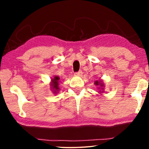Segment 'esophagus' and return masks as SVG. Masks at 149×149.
<instances>
[{
    "label": "esophagus",
    "mask_w": 149,
    "mask_h": 149,
    "mask_svg": "<svg viewBox=\"0 0 149 149\" xmlns=\"http://www.w3.org/2000/svg\"><path fill=\"white\" fill-rule=\"evenodd\" d=\"M74 74L77 75V76H81V75H82V74H83V72H82V71H81V70H79V71H78V72H75Z\"/></svg>",
    "instance_id": "34e87169"
}]
</instances>
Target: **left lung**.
<instances>
[{
	"label": "left lung",
	"mask_w": 149,
	"mask_h": 149,
	"mask_svg": "<svg viewBox=\"0 0 149 149\" xmlns=\"http://www.w3.org/2000/svg\"><path fill=\"white\" fill-rule=\"evenodd\" d=\"M95 85H97V86H99L98 88L100 89H102V91L100 90V92H103L104 87V83H103L102 81H95Z\"/></svg>",
	"instance_id": "left-lung-1"
}]
</instances>
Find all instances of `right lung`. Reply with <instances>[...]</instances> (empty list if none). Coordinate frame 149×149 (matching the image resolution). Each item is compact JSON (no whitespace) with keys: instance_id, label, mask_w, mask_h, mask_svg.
I'll use <instances>...</instances> for the list:
<instances>
[{"instance_id":"obj_1","label":"right lung","mask_w":149,"mask_h":149,"mask_svg":"<svg viewBox=\"0 0 149 149\" xmlns=\"http://www.w3.org/2000/svg\"><path fill=\"white\" fill-rule=\"evenodd\" d=\"M59 81H60V77L58 76L54 77V79H52V83H51V88L54 91V93H56L58 92L59 89Z\"/></svg>"}]
</instances>
